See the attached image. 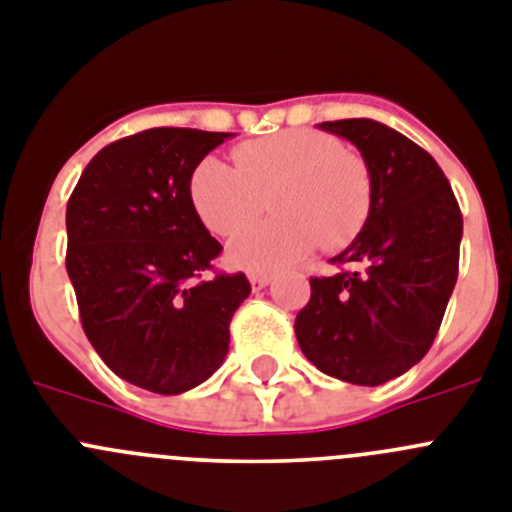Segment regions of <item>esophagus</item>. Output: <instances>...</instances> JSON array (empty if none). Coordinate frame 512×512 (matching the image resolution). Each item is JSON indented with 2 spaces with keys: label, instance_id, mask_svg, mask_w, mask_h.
Segmentation results:
<instances>
[{
  "label": "esophagus",
  "instance_id": "1",
  "mask_svg": "<svg viewBox=\"0 0 512 512\" xmlns=\"http://www.w3.org/2000/svg\"><path fill=\"white\" fill-rule=\"evenodd\" d=\"M250 283H252V288H255V290H262V288H267V285L273 283V278H270V275H265V273H252Z\"/></svg>",
  "mask_w": 512,
  "mask_h": 512
}]
</instances>
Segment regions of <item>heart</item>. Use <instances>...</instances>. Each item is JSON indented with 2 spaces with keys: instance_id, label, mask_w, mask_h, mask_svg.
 <instances>
[{
  "instance_id": "heart-1",
  "label": "heart",
  "mask_w": 512,
  "mask_h": 512,
  "mask_svg": "<svg viewBox=\"0 0 512 512\" xmlns=\"http://www.w3.org/2000/svg\"><path fill=\"white\" fill-rule=\"evenodd\" d=\"M237 168L201 160L188 196L206 229L232 234L260 214L267 196L273 219L245 227L229 245L232 265L273 273L296 265L316 245L336 252L362 232L372 206L370 168L336 137L285 130L234 150Z\"/></svg>"
}]
</instances>
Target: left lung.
Masks as SVG:
<instances>
[{
    "label": "left lung",
    "mask_w": 512,
    "mask_h": 512,
    "mask_svg": "<svg viewBox=\"0 0 512 512\" xmlns=\"http://www.w3.org/2000/svg\"><path fill=\"white\" fill-rule=\"evenodd\" d=\"M347 137L372 178V206L342 270L311 278L296 316L308 362L352 385H382L431 349L459 275L462 211L444 170L400 132L375 119L321 122Z\"/></svg>",
    "instance_id": "left-lung-1"
}]
</instances>
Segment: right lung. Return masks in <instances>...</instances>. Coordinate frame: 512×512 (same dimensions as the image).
<instances>
[{"label": "right lung", "instance_id": "right-lung-1", "mask_svg": "<svg viewBox=\"0 0 512 512\" xmlns=\"http://www.w3.org/2000/svg\"><path fill=\"white\" fill-rule=\"evenodd\" d=\"M229 132L155 127L101 147L66 206V270L104 365L137 388L178 395L229 352V321L250 296L188 196L191 170Z\"/></svg>", "mask_w": 512, "mask_h": 512}]
</instances>
